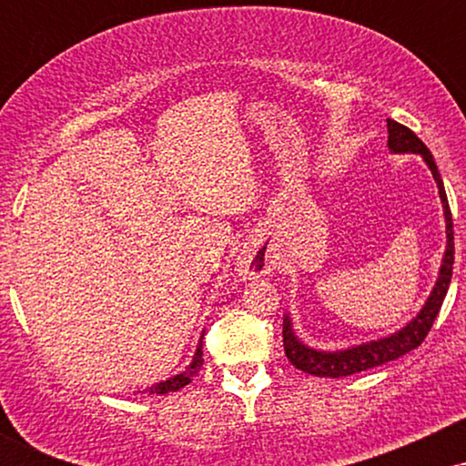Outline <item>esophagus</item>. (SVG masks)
Returning a JSON list of instances; mask_svg holds the SVG:
<instances>
[{
    "label": "esophagus",
    "mask_w": 466,
    "mask_h": 466,
    "mask_svg": "<svg viewBox=\"0 0 466 466\" xmlns=\"http://www.w3.org/2000/svg\"><path fill=\"white\" fill-rule=\"evenodd\" d=\"M238 271L245 278H258L269 274V260L265 256L254 254V251H243L238 256Z\"/></svg>",
    "instance_id": "1"
}]
</instances>
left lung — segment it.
Returning <instances> with one entry per match:
<instances>
[{
    "label": "left lung",
    "mask_w": 466,
    "mask_h": 466,
    "mask_svg": "<svg viewBox=\"0 0 466 466\" xmlns=\"http://www.w3.org/2000/svg\"><path fill=\"white\" fill-rule=\"evenodd\" d=\"M388 147L390 151L394 153H420L422 159H425L427 166L431 168V175H434L438 192H441L442 208H445V221H447V251L445 258H442L441 276H438V282L431 291L430 300L425 302L422 311L416 315L414 319L408 326L399 330V333L383 337V339L370 341V344L355 346V349L339 350V352H319L304 346L302 341H298V337L293 335L291 330V319L285 318V324H282V344H285V355L287 360L298 368V370L315 374V377H349V374H357L363 370H370L374 366H381V363L394 361L399 357L408 355L410 350L419 349V346L425 341L427 333L431 330V324H434L438 311H441L442 300L447 296L449 282H451V271H453V221H451V210H449L447 192L445 186H442L441 173H438V166L431 157L430 148L422 144V140L416 136L414 131L408 129L405 125H400L397 120H390L388 117Z\"/></svg>",
    "instance_id": "left-lung-1"
}]
</instances>
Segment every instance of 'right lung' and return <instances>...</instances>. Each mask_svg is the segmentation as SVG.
<instances>
[{
    "mask_svg": "<svg viewBox=\"0 0 466 466\" xmlns=\"http://www.w3.org/2000/svg\"><path fill=\"white\" fill-rule=\"evenodd\" d=\"M201 355H203V350H201V346H199V349H197V352H195V360H192V363H190L188 368H186L184 372L177 374V377L168 379V381L157 383V386H153L151 390H148V392H151V394H168V392H177L179 388L188 386V383L192 381V377H195V374L199 372V368H201V363H203V357Z\"/></svg>",
    "mask_w": 466,
    "mask_h": 466,
    "instance_id": "1",
    "label": "right lung"
}]
</instances>
